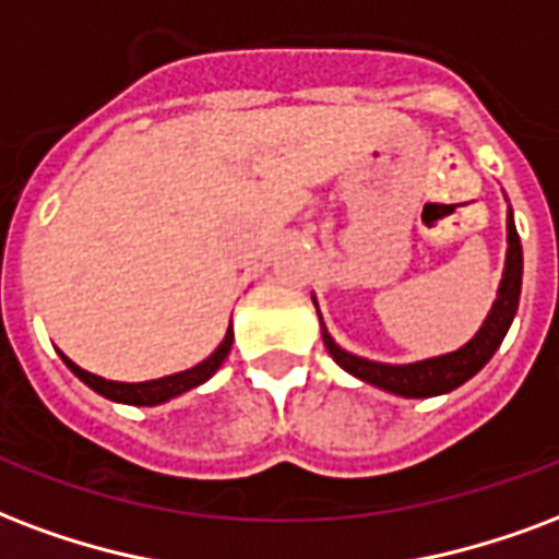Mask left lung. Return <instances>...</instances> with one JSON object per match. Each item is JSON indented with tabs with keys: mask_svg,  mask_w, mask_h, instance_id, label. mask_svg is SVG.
Wrapping results in <instances>:
<instances>
[{
	"mask_svg": "<svg viewBox=\"0 0 559 559\" xmlns=\"http://www.w3.org/2000/svg\"><path fill=\"white\" fill-rule=\"evenodd\" d=\"M519 293H522V242H519L516 223H513V211H507V261L501 284H498V296L487 319H484V325L478 328V334L472 336L466 346H460L457 352L416 360V364L366 360V357H357L336 346L334 336L328 334L325 322H322L317 298H313V305H317L319 322H322V340H325L328 355L334 357L348 374L372 383L378 390H386V393L404 395V399H431V395L457 390L460 383H466L472 374H478L489 364V357L496 355L501 340L510 331V322L516 317Z\"/></svg>",
	"mask_w": 559,
	"mask_h": 559,
	"instance_id": "1",
	"label": "left lung"
}]
</instances>
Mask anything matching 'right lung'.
<instances>
[{
    "label": "right lung",
    "mask_w": 559,
    "mask_h": 559,
    "mask_svg": "<svg viewBox=\"0 0 559 559\" xmlns=\"http://www.w3.org/2000/svg\"><path fill=\"white\" fill-rule=\"evenodd\" d=\"M231 343H234V331L228 325L225 331V340L216 346L211 357H204L202 364H195L193 369H185V372H176V374H166V378H155V381H143V383H122V381H108V378H99V374L87 372V369H81L75 366L67 355L63 357V364L70 366L72 374L84 381L91 386L93 393L105 395L110 402H119V404H138V407H155V404H164L169 399H176V395L187 393V390H193L199 383H204L211 378L223 360L228 357L231 352Z\"/></svg>",
    "instance_id": "1"
}]
</instances>
